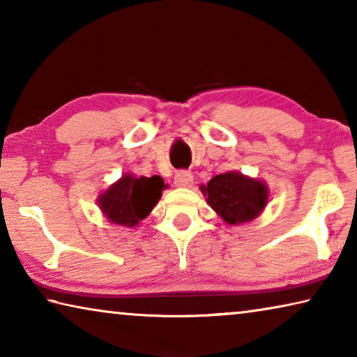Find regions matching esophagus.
<instances>
[{
  "label": "esophagus",
  "mask_w": 357,
  "mask_h": 357,
  "mask_svg": "<svg viewBox=\"0 0 357 357\" xmlns=\"http://www.w3.org/2000/svg\"><path fill=\"white\" fill-rule=\"evenodd\" d=\"M192 183H193V176L189 172L181 170L174 174V184H176L178 187H190Z\"/></svg>",
  "instance_id": "esophagus-1"
}]
</instances>
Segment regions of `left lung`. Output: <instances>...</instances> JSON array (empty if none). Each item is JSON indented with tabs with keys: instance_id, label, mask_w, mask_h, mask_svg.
Here are the masks:
<instances>
[{
	"instance_id": "8db88e82",
	"label": "left lung",
	"mask_w": 357,
	"mask_h": 357,
	"mask_svg": "<svg viewBox=\"0 0 357 357\" xmlns=\"http://www.w3.org/2000/svg\"><path fill=\"white\" fill-rule=\"evenodd\" d=\"M200 189L209 206L229 225L257 219L269 200V189L263 181L239 172L217 174Z\"/></svg>"
}]
</instances>
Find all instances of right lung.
<instances>
[{"mask_svg": "<svg viewBox=\"0 0 357 357\" xmlns=\"http://www.w3.org/2000/svg\"><path fill=\"white\" fill-rule=\"evenodd\" d=\"M165 187L164 179L157 174L151 178L124 174L104 193H100L98 203L108 222L132 228L146 219L159 203Z\"/></svg>", "mask_w": 357, "mask_h": 357, "instance_id": "add662e5", "label": "right lung"}]
</instances>
